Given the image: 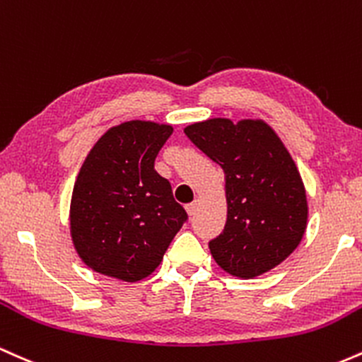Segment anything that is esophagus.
Wrapping results in <instances>:
<instances>
[{"label":"esophagus","instance_id":"obj_1","mask_svg":"<svg viewBox=\"0 0 362 362\" xmlns=\"http://www.w3.org/2000/svg\"><path fill=\"white\" fill-rule=\"evenodd\" d=\"M197 206H198L197 202L188 203V205H186V212H188V215H194L197 214Z\"/></svg>","mask_w":362,"mask_h":362}]
</instances>
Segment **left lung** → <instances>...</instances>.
Returning <instances> with one entry per match:
<instances>
[{
	"instance_id": "1",
	"label": "left lung",
	"mask_w": 362,
	"mask_h": 362,
	"mask_svg": "<svg viewBox=\"0 0 362 362\" xmlns=\"http://www.w3.org/2000/svg\"><path fill=\"white\" fill-rule=\"evenodd\" d=\"M185 133L226 174V227L209 243L218 267L253 279L282 263L301 243L308 203L277 133L262 119L224 117L189 124Z\"/></svg>"
}]
</instances>
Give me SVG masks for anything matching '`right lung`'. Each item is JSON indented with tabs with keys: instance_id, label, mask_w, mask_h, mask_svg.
I'll return each mask as SVG.
<instances>
[{
	"instance_id": "1",
	"label": "right lung",
	"mask_w": 362,
	"mask_h": 362,
	"mask_svg": "<svg viewBox=\"0 0 362 362\" xmlns=\"http://www.w3.org/2000/svg\"><path fill=\"white\" fill-rule=\"evenodd\" d=\"M170 135L169 124L128 121L88 152L73 186L70 224L76 253L92 270L124 282L145 279L188 221L153 169Z\"/></svg>"
}]
</instances>
